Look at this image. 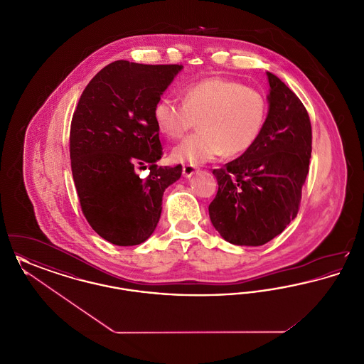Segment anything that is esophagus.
<instances>
[{
  "mask_svg": "<svg viewBox=\"0 0 364 364\" xmlns=\"http://www.w3.org/2000/svg\"><path fill=\"white\" fill-rule=\"evenodd\" d=\"M198 171H199V169L195 168V166H192V165H186V166H183V176L187 177V178H190L191 176L196 173Z\"/></svg>",
  "mask_w": 364,
  "mask_h": 364,
  "instance_id": "34e87169",
  "label": "esophagus"
}]
</instances>
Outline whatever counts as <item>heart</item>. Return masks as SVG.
I'll return each mask as SVG.
<instances>
[{
    "mask_svg": "<svg viewBox=\"0 0 364 364\" xmlns=\"http://www.w3.org/2000/svg\"><path fill=\"white\" fill-rule=\"evenodd\" d=\"M267 116L269 101L263 92L225 77L193 82L183 90V104L161 97L153 109L158 131L172 140L183 138L199 122L200 131L172 151L174 162L192 166L252 149Z\"/></svg>",
    "mask_w": 364,
    "mask_h": 364,
    "instance_id": "obj_1",
    "label": "heart"
}]
</instances>
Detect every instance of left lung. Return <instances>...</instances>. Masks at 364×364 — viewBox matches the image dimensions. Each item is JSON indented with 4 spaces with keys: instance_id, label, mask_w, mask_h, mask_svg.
I'll use <instances>...</instances> for the list:
<instances>
[{
    "instance_id": "1",
    "label": "left lung",
    "mask_w": 364,
    "mask_h": 364,
    "mask_svg": "<svg viewBox=\"0 0 364 364\" xmlns=\"http://www.w3.org/2000/svg\"><path fill=\"white\" fill-rule=\"evenodd\" d=\"M266 73L269 116L260 138L213 171L218 191L208 206L210 220L236 245H263L296 218L311 158V122L304 105L276 75Z\"/></svg>"
}]
</instances>
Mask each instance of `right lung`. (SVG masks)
<instances>
[{"mask_svg": "<svg viewBox=\"0 0 364 364\" xmlns=\"http://www.w3.org/2000/svg\"><path fill=\"white\" fill-rule=\"evenodd\" d=\"M183 65L125 60L100 70L87 85L70 122V168L88 224L116 245H138L154 232L162 196L181 165L158 166L162 156L153 109ZM149 167L141 179L138 168Z\"/></svg>", "mask_w": 364, "mask_h": 364, "instance_id": "right-lung-1", "label": "right lung"}]
</instances>
